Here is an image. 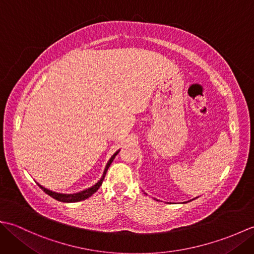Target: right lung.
Here are the masks:
<instances>
[{"mask_svg":"<svg viewBox=\"0 0 254 254\" xmlns=\"http://www.w3.org/2000/svg\"><path fill=\"white\" fill-rule=\"evenodd\" d=\"M118 153H119V150H118V152H116L115 154H113V155L111 156V158L109 159V161H108V164H107V166H106L105 171H104V175H102L101 179H100L98 182H97L94 187H91V188H89V189H86V190H84V191H82V192L74 193V194H62V193L52 192V191H50V190H48V189H46V188H44V187H41L40 185H38V186H39V187L42 189V190H44V192H46V193L48 194V195H50L51 197L57 199V201L64 202V203H74V202L83 201V199H86V198H88L89 196L93 195V194L100 188V186L102 185V181H104V179H105V176H106V174H107V170H108V168H109V167H110L111 163L113 161V159H115L116 156L118 155Z\"/></svg>","mask_w":254,"mask_h":254,"instance_id":"add662e5","label":"right lung"}]
</instances>
